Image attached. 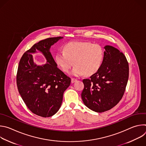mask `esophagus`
<instances>
[{
    "mask_svg": "<svg viewBox=\"0 0 146 146\" xmlns=\"http://www.w3.org/2000/svg\"><path fill=\"white\" fill-rule=\"evenodd\" d=\"M76 81H77L76 79H75V78H72V80H71V82H72V83H74V82H76Z\"/></svg>",
    "mask_w": 146,
    "mask_h": 146,
    "instance_id": "obj_1",
    "label": "esophagus"
}]
</instances>
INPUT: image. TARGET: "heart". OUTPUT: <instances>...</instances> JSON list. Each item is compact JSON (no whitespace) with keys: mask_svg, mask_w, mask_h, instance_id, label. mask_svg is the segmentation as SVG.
I'll use <instances>...</instances> for the list:
<instances>
[{"mask_svg":"<svg viewBox=\"0 0 146 146\" xmlns=\"http://www.w3.org/2000/svg\"><path fill=\"white\" fill-rule=\"evenodd\" d=\"M64 51H59L55 55V62L59 68L74 76L83 74L91 76L96 73L102 64L104 51L98 44L86 41H71L65 44Z\"/></svg>","mask_w":146,"mask_h":146,"instance_id":"1","label":"heart"}]
</instances>
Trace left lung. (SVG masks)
Returning <instances> with one entry per match:
<instances>
[{
    "label": "left lung",
    "instance_id": "left-lung-1",
    "mask_svg": "<svg viewBox=\"0 0 146 146\" xmlns=\"http://www.w3.org/2000/svg\"><path fill=\"white\" fill-rule=\"evenodd\" d=\"M104 58L99 70L82 80L81 98L84 105L97 113L108 111L120 101L129 77V65L123 53L111 46L104 47Z\"/></svg>",
    "mask_w": 146,
    "mask_h": 146
}]
</instances>
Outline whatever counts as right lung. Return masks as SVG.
Here are the masks:
<instances>
[{
  "label": "right lung",
  "mask_w": 146,
  "mask_h": 146,
  "mask_svg": "<svg viewBox=\"0 0 146 146\" xmlns=\"http://www.w3.org/2000/svg\"><path fill=\"white\" fill-rule=\"evenodd\" d=\"M63 37H50L34 44L26 51L19 61L17 84L19 93L28 109L34 114L49 117L59 109L64 91L69 87L70 77L57 66L50 52L51 47ZM39 51L47 62L38 66L32 53Z\"/></svg>",
  "instance_id": "obj_1"
}]
</instances>
